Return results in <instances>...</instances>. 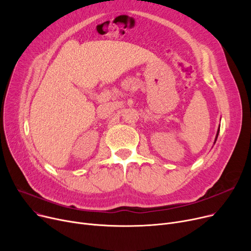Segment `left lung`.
<instances>
[{
    "label": "left lung",
    "mask_w": 251,
    "mask_h": 251,
    "mask_svg": "<svg viewBox=\"0 0 251 251\" xmlns=\"http://www.w3.org/2000/svg\"><path fill=\"white\" fill-rule=\"evenodd\" d=\"M219 130H220V127H219ZM219 130H218V133H217V137H216V140H217V138H218V135H219Z\"/></svg>",
    "instance_id": "1"
}]
</instances>
